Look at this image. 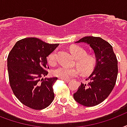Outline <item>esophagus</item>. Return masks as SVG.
Returning <instances> with one entry per match:
<instances>
[{
	"label": "esophagus",
	"mask_w": 127,
	"mask_h": 127,
	"mask_svg": "<svg viewBox=\"0 0 127 127\" xmlns=\"http://www.w3.org/2000/svg\"><path fill=\"white\" fill-rule=\"evenodd\" d=\"M60 80H64V82H69L70 81V80L69 79H62V78H59Z\"/></svg>",
	"instance_id": "34e87169"
}]
</instances>
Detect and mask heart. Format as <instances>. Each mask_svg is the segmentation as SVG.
<instances>
[{"label": "heart", "mask_w": 127, "mask_h": 127, "mask_svg": "<svg viewBox=\"0 0 127 127\" xmlns=\"http://www.w3.org/2000/svg\"><path fill=\"white\" fill-rule=\"evenodd\" d=\"M70 51L73 57L76 59V64L83 73L88 74L94 69L96 65L95 58L90 55H86V51L80 46H72ZM47 62L49 64H55L56 63V53L53 52L48 56ZM52 73L55 76L62 79H70L79 74V70L76 68H69L65 66H60L54 69Z\"/></svg>", "instance_id": "heart-1"}]
</instances>
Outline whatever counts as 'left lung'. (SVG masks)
<instances>
[{
    "instance_id": "1",
    "label": "left lung",
    "mask_w": 127,
    "mask_h": 127,
    "mask_svg": "<svg viewBox=\"0 0 127 127\" xmlns=\"http://www.w3.org/2000/svg\"><path fill=\"white\" fill-rule=\"evenodd\" d=\"M75 43L90 45L94 51L96 65L86 79L88 84L81 83L74 98L84 106H95L103 101L114 88L118 74L117 59L112 46L101 37H84Z\"/></svg>"
}]
</instances>
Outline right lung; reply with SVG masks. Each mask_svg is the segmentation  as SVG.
<instances>
[{
    "instance_id": "obj_1",
    "label": "right lung",
    "mask_w": 127,
    "mask_h": 127,
    "mask_svg": "<svg viewBox=\"0 0 127 127\" xmlns=\"http://www.w3.org/2000/svg\"><path fill=\"white\" fill-rule=\"evenodd\" d=\"M59 44H49L29 37L16 43L7 59L10 85L23 104L35 110L48 107L53 101V86L57 78L47 75V57Z\"/></svg>"
}]
</instances>
